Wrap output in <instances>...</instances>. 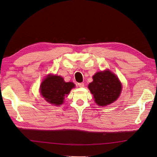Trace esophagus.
<instances>
[{
    "mask_svg": "<svg viewBox=\"0 0 157 157\" xmlns=\"http://www.w3.org/2000/svg\"><path fill=\"white\" fill-rule=\"evenodd\" d=\"M78 86L80 88H83L84 86V84L83 82H80V83H78Z\"/></svg>",
    "mask_w": 157,
    "mask_h": 157,
    "instance_id": "34e87169",
    "label": "esophagus"
}]
</instances>
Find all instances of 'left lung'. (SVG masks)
<instances>
[{"label":"left lung","instance_id":"8db88e82","mask_svg":"<svg viewBox=\"0 0 157 157\" xmlns=\"http://www.w3.org/2000/svg\"><path fill=\"white\" fill-rule=\"evenodd\" d=\"M88 88L99 106H106L117 100L122 90V84L110 71L98 72L93 76V82Z\"/></svg>","mask_w":157,"mask_h":157}]
</instances>
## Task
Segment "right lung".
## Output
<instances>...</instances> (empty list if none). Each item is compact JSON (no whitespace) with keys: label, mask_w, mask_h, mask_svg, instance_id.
I'll return each mask as SVG.
<instances>
[{"label":"right lung","mask_w":157,"mask_h":157,"mask_svg":"<svg viewBox=\"0 0 157 157\" xmlns=\"http://www.w3.org/2000/svg\"><path fill=\"white\" fill-rule=\"evenodd\" d=\"M74 87L73 82H65L60 76L49 75L41 83L40 92L46 101L54 105H59L63 103L64 97Z\"/></svg>","instance_id":"1"}]
</instances>
